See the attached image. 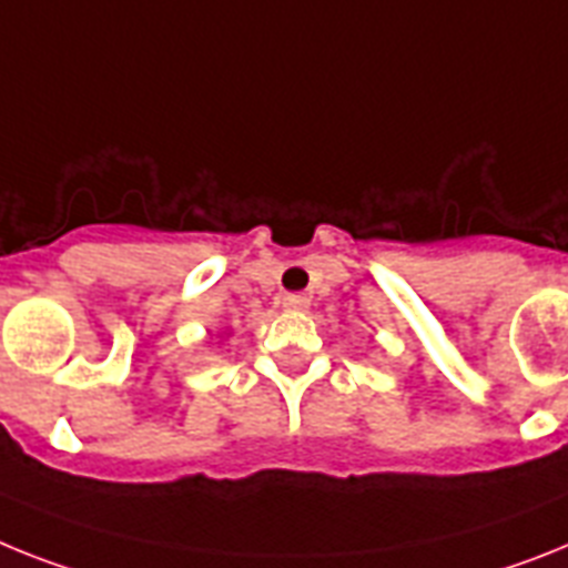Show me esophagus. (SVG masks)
<instances>
[{"label": "esophagus", "mask_w": 568, "mask_h": 568, "mask_svg": "<svg viewBox=\"0 0 568 568\" xmlns=\"http://www.w3.org/2000/svg\"><path fill=\"white\" fill-rule=\"evenodd\" d=\"M283 308H288V312H303V308H308V297L306 294H285Z\"/></svg>", "instance_id": "esophagus-1"}]
</instances>
